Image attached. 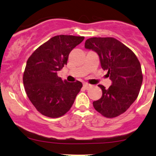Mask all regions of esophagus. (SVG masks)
<instances>
[{"mask_svg":"<svg viewBox=\"0 0 156 156\" xmlns=\"http://www.w3.org/2000/svg\"><path fill=\"white\" fill-rule=\"evenodd\" d=\"M92 87V85H90V84L87 83H83V88L85 89H88L90 88V87Z\"/></svg>","mask_w":156,"mask_h":156,"instance_id":"esophagus-1","label":"esophagus"}]
</instances>
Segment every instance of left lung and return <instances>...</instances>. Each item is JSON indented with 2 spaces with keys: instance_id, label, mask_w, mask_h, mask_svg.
I'll return each instance as SVG.
<instances>
[{
  "instance_id": "left-lung-1",
  "label": "left lung",
  "mask_w": 156,
  "mask_h": 156,
  "mask_svg": "<svg viewBox=\"0 0 156 156\" xmlns=\"http://www.w3.org/2000/svg\"><path fill=\"white\" fill-rule=\"evenodd\" d=\"M85 48L98 53L101 67L107 69L112 80L108 89L99 85L103 94L93 106L108 118L126 112L136 100L142 83L141 64L131 50L112 37H93L85 42Z\"/></svg>"
}]
</instances>
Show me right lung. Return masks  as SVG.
Segmentation results:
<instances>
[{"instance_id":"obj_1","label":"right lung","mask_w":156,"mask_h":156,"mask_svg":"<svg viewBox=\"0 0 156 156\" xmlns=\"http://www.w3.org/2000/svg\"><path fill=\"white\" fill-rule=\"evenodd\" d=\"M83 39V37L55 36L39 46L27 61L23 74L26 94L37 110L46 117L65 114L82 88L81 82L63 80L57 72L67 65L69 53Z\"/></svg>"}]
</instances>
